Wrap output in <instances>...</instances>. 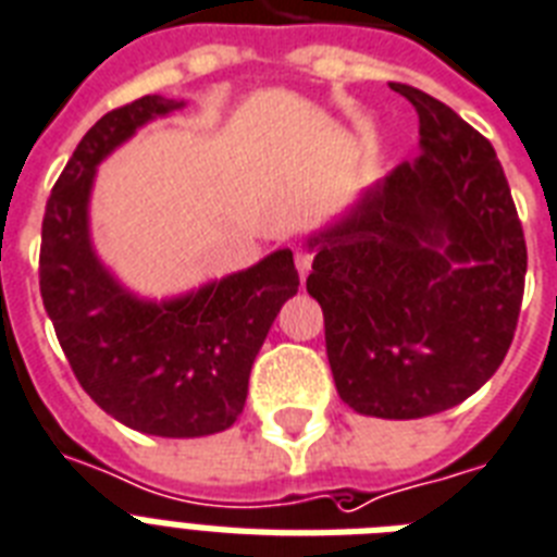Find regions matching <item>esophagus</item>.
Returning a JSON list of instances; mask_svg holds the SVG:
<instances>
[{
	"instance_id": "esophagus-1",
	"label": "esophagus",
	"mask_w": 557,
	"mask_h": 557,
	"mask_svg": "<svg viewBox=\"0 0 557 557\" xmlns=\"http://www.w3.org/2000/svg\"><path fill=\"white\" fill-rule=\"evenodd\" d=\"M310 264H313V256L307 250H296V270H299L301 282H305L307 273H310Z\"/></svg>"
}]
</instances>
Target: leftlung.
<instances>
[{"label":"left lung","mask_w":557,"mask_h":557,"mask_svg":"<svg viewBox=\"0 0 557 557\" xmlns=\"http://www.w3.org/2000/svg\"><path fill=\"white\" fill-rule=\"evenodd\" d=\"M420 114V154L307 235L339 397L420 420L492 380L515 336L527 242L504 166L446 102L394 86Z\"/></svg>","instance_id":"8db88e82"}]
</instances>
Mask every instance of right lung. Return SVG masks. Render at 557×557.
<instances>
[{
	"label": "right lung",
	"mask_w": 557,
	"mask_h": 557,
	"mask_svg": "<svg viewBox=\"0 0 557 557\" xmlns=\"http://www.w3.org/2000/svg\"><path fill=\"white\" fill-rule=\"evenodd\" d=\"M184 106L146 95L88 128L48 198L39 252L42 305L83 391L117 422L154 437L230 429L275 315L299 293L287 247L166 299L128 290L97 256V166L137 128Z\"/></svg>",
	"instance_id": "obj_1"
}]
</instances>
